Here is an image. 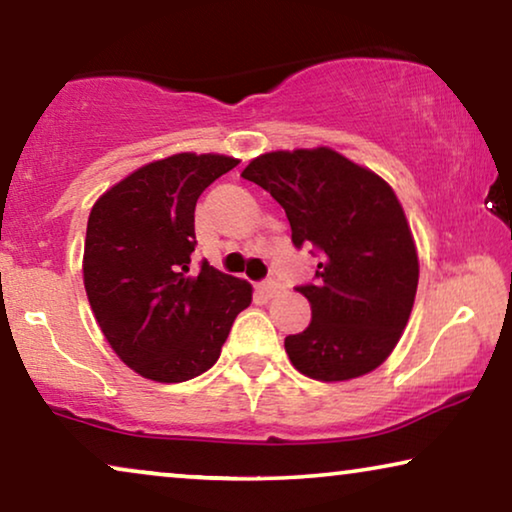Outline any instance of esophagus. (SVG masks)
<instances>
[{
  "instance_id": "obj_1",
  "label": "esophagus",
  "mask_w": 512,
  "mask_h": 512,
  "mask_svg": "<svg viewBox=\"0 0 512 512\" xmlns=\"http://www.w3.org/2000/svg\"><path fill=\"white\" fill-rule=\"evenodd\" d=\"M258 293H261L263 298H274V295L281 293V284H279V281H274V279L261 281V284H258Z\"/></svg>"
}]
</instances>
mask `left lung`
<instances>
[{
	"mask_svg": "<svg viewBox=\"0 0 512 512\" xmlns=\"http://www.w3.org/2000/svg\"><path fill=\"white\" fill-rule=\"evenodd\" d=\"M242 177L284 207L293 244L318 261L314 279L295 286L311 323L286 337L293 367L318 381L372 372L402 337L418 288L416 244L395 191L328 147L263 154Z\"/></svg>",
	"mask_w": 512,
	"mask_h": 512,
	"instance_id": "left-lung-1",
	"label": "left lung"
}]
</instances>
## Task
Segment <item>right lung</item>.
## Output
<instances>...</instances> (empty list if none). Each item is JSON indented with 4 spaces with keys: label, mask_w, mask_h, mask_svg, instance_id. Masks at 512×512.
I'll list each match as a JSON object with an SVG mask.
<instances>
[{
    "label": "right lung",
    "mask_w": 512,
    "mask_h": 512,
    "mask_svg": "<svg viewBox=\"0 0 512 512\" xmlns=\"http://www.w3.org/2000/svg\"><path fill=\"white\" fill-rule=\"evenodd\" d=\"M238 164L224 154H175L138 168L92 207L87 298L113 351L145 379L182 383L207 372L249 307L244 279L207 261L189 270L196 201Z\"/></svg>",
    "instance_id": "1"
}]
</instances>
